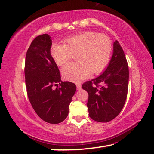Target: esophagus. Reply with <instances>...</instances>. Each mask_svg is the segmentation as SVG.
<instances>
[{
	"label": "esophagus",
	"instance_id": "obj_1",
	"mask_svg": "<svg viewBox=\"0 0 154 154\" xmlns=\"http://www.w3.org/2000/svg\"><path fill=\"white\" fill-rule=\"evenodd\" d=\"M76 88L77 90H81V85L80 83H76Z\"/></svg>",
	"mask_w": 154,
	"mask_h": 154
}]
</instances>
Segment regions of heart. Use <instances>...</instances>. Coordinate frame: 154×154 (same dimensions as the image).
I'll return each instance as SVG.
<instances>
[{
  "label": "heart",
  "instance_id": "heart-1",
  "mask_svg": "<svg viewBox=\"0 0 154 154\" xmlns=\"http://www.w3.org/2000/svg\"><path fill=\"white\" fill-rule=\"evenodd\" d=\"M65 44L54 43L50 48L52 60L58 66H63L78 54V63H69L62 69L67 81L78 83L91 73H100L110 62L112 45L110 39L94 31H85L66 38Z\"/></svg>",
  "mask_w": 154,
  "mask_h": 154
}]
</instances>
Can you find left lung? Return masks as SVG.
Masks as SVG:
<instances>
[{
    "instance_id": "left-lung-1",
    "label": "left lung",
    "mask_w": 154,
    "mask_h": 154,
    "mask_svg": "<svg viewBox=\"0 0 154 154\" xmlns=\"http://www.w3.org/2000/svg\"><path fill=\"white\" fill-rule=\"evenodd\" d=\"M128 80L129 69L125 53L116 41L113 55L105 71L82 85L88 93L87 106L92 120L106 123L119 114L127 98ZM100 83L103 85H99Z\"/></svg>"
}]
</instances>
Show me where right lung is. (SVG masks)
Segmentation results:
<instances>
[{"label": "right lung", "instance_id": "1", "mask_svg": "<svg viewBox=\"0 0 154 154\" xmlns=\"http://www.w3.org/2000/svg\"><path fill=\"white\" fill-rule=\"evenodd\" d=\"M51 45L48 34L38 35L31 42L25 60V82L29 100L37 115L48 123L57 124L68 116L76 86L61 81L60 70L50 54Z\"/></svg>", "mask_w": 154, "mask_h": 154}]
</instances>
